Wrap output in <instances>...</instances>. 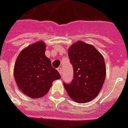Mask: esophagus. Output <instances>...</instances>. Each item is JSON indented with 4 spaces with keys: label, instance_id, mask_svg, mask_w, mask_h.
Segmentation results:
<instances>
[{
    "label": "esophagus",
    "instance_id": "obj_1",
    "mask_svg": "<svg viewBox=\"0 0 128 128\" xmlns=\"http://www.w3.org/2000/svg\"><path fill=\"white\" fill-rule=\"evenodd\" d=\"M57 70H58V72L60 73V75H61V74H62V68H60V67H59V68H57Z\"/></svg>",
    "mask_w": 128,
    "mask_h": 128
}]
</instances>
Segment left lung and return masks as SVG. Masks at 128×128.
Instances as JSON below:
<instances>
[{
	"mask_svg": "<svg viewBox=\"0 0 128 128\" xmlns=\"http://www.w3.org/2000/svg\"><path fill=\"white\" fill-rule=\"evenodd\" d=\"M68 56L74 75L71 83H63L64 87L74 101L89 102L98 96L105 79L102 55L93 46L78 41L70 47Z\"/></svg>",
	"mask_w": 128,
	"mask_h": 128,
	"instance_id": "1",
	"label": "left lung"
}]
</instances>
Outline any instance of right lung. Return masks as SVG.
<instances>
[{
  "label": "right lung",
  "mask_w": 128,
  "mask_h": 128,
  "mask_svg": "<svg viewBox=\"0 0 128 128\" xmlns=\"http://www.w3.org/2000/svg\"><path fill=\"white\" fill-rule=\"evenodd\" d=\"M45 44L42 41L23 49L16 60L14 76L18 88L30 98L45 96L52 82L60 78L45 56Z\"/></svg>",
  "instance_id": "obj_1"
}]
</instances>
